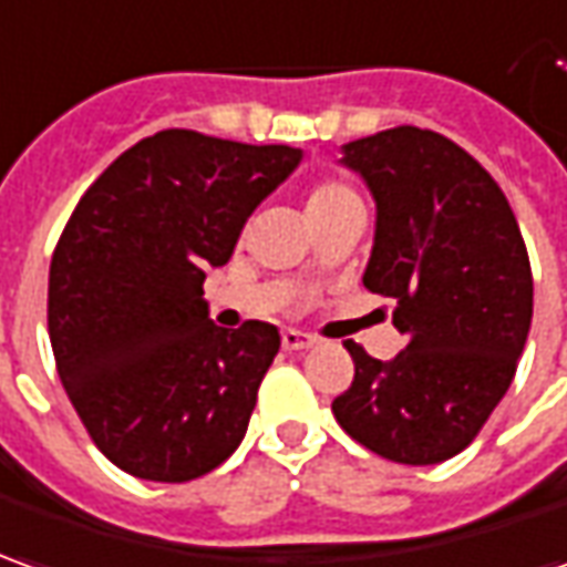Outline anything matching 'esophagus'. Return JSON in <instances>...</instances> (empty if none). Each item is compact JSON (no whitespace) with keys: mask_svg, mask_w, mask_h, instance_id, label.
<instances>
[{"mask_svg":"<svg viewBox=\"0 0 567 567\" xmlns=\"http://www.w3.org/2000/svg\"><path fill=\"white\" fill-rule=\"evenodd\" d=\"M316 338L307 332H298V329H285L282 332V348L285 350H307L313 348Z\"/></svg>","mask_w":567,"mask_h":567,"instance_id":"34e87169","label":"esophagus"}]
</instances>
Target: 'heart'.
Segmentation results:
<instances>
[{"instance_id": "obj_1", "label": "heart", "mask_w": 567, "mask_h": 567, "mask_svg": "<svg viewBox=\"0 0 567 567\" xmlns=\"http://www.w3.org/2000/svg\"><path fill=\"white\" fill-rule=\"evenodd\" d=\"M360 195L348 186V183H341V179H319L313 183V188L307 192V214H319V210H329V207H338V204H348L357 202Z\"/></svg>"}]
</instances>
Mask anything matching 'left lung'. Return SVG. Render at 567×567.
<instances>
[{"instance_id": "obj_1", "label": "left lung", "mask_w": 567, "mask_h": 567, "mask_svg": "<svg viewBox=\"0 0 567 567\" xmlns=\"http://www.w3.org/2000/svg\"><path fill=\"white\" fill-rule=\"evenodd\" d=\"M344 164L379 204L363 285L394 300L406 348L381 363L344 341L353 381L332 413L381 460L434 465L475 441L515 379L534 313L525 238L494 176L434 130L353 138Z\"/></svg>"}]
</instances>
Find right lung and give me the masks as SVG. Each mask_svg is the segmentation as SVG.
Returning <instances> with one entry per match:
<instances>
[{
    "label": "right lung",
    "instance_id": "obj_1",
    "mask_svg": "<svg viewBox=\"0 0 567 567\" xmlns=\"http://www.w3.org/2000/svg\"><path fill=\"white\" fill-rule=\"evenodd\" d=\"M298 161L291 145L161 130L73 207L49 267V338L92 444L126 475L183 484L241 444L282 341L257 319L214 326L204 272Z\"/></svg>",
    "mask_w": 567,
    "mask_h": 567
}]
</instances>
